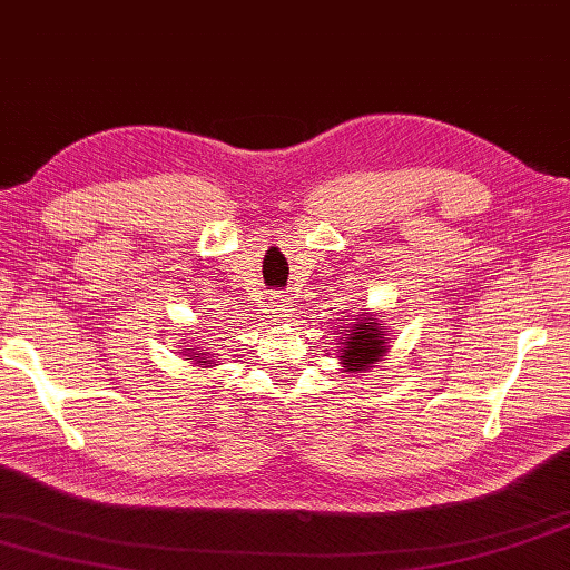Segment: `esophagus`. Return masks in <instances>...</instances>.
I'll return each instance as SVG.
<instances>
[{
  "instance_id": "34e87169",
  "label": "esophagus",
  "mask_w": 570,
  "mask_h": 570,
  "mask_svg": "<svg viewBox=\"0 0 570 570\" xmlns=\"http://www.w3.org/2000/svg\"><path fill=\"white\" fill-rule=\"evenodd\" d=\"M291 315H294V301L279 298V306H276V317H279L282 323H288Z\"/></svg>"
}]
</instances>
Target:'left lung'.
<instances>
[{
    "label": "left lung",
    "instance_id": "left-lung-1",
    "mask_svg": "<svg viewBox=\"0 0 570 570\" xmlns=\"http://www.w3.org/2000/svg\"><path fill=\"white\" fill-rule=\"evenodd\" d=\"M389 333L391 330L374 315L354 317L347 337L340 342V364L345 366V372L362 374L366 368H372V364H376L386 354Z\"/></svg>",
    "mask_w": 570,
    "mask_h": 570
}]
</instances>
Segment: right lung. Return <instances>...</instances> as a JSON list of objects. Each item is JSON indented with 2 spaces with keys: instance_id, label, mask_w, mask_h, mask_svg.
<instances>
[{
  "instance_id": "obj_1",
  "label": "right lung",
  "mask_w": 570,
  "mask_h": 570,
  "mask_svg": "<svg viewBox=\"0 0 570 570\" xmlns=\"http://www.w3.org/2000/svg\"><path fill=\"white\" fill-rule=\"evenodd\" d=\"M191 354H196V352H191ZM194 362H196V364H202V366L214 364V360H210V354H206V352H198V356H196Z\"/></svg>"
}]
</instances>
